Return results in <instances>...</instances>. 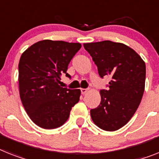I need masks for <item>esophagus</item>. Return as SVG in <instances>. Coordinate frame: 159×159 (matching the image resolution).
<instances>
[{
	"instance_id": "34e87169",
	"label": "esophagus",
	"mask_w": 159,
	"mask_h": 159,
	"mask_svg": "<svg viewBox=\"0 0 159 159\" xmlns=\"http://www.w3.org/2000/svg\"><path fill=\"white\" fill-rule=\"evenodd\" d=\"M81 91H82V94H86V93H87L88 90H87V89H81Z\"/></svg>"
}]
</instances>
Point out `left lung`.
<instances>
[{
	"label": "left lung",
	"mask_w": 159,
	"mask_h": 159,
	"mask_svg": "<svg viewBox=\"0 0 159 159\" xmlns=\"http://www.w3.org/2000/svg\"><path fill=\"white\" fill-rule=\"evenodd\" d=\"M101 77H111L100 90L99 106L90 110L93 122L105 131H116L133 116L145 90V64L127 45L110 40L84 43Z\"/></svg>",
	"instance_id": "8db88e82"
}]
</instances>
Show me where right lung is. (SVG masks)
<instances>
[{
    "mask_svg": "<svg viewBox=\"0 0 159 159\" xmlns=\"http://www.w3.org/2000/svg\"><path fill=\"white\" fill-rule=\"evenodd\" d=\"M82 47L79 43L39 41L22 54L18 65L19 94L24 108L39 127L53 129L63 125L78 102L79 89L60 86L62 74Z\"/></svg>",
    "mask_w": 159,
    "mask_h": 159,
    "instance_id": "obj_1",
    "label": "right lung"
}]
</instances>
